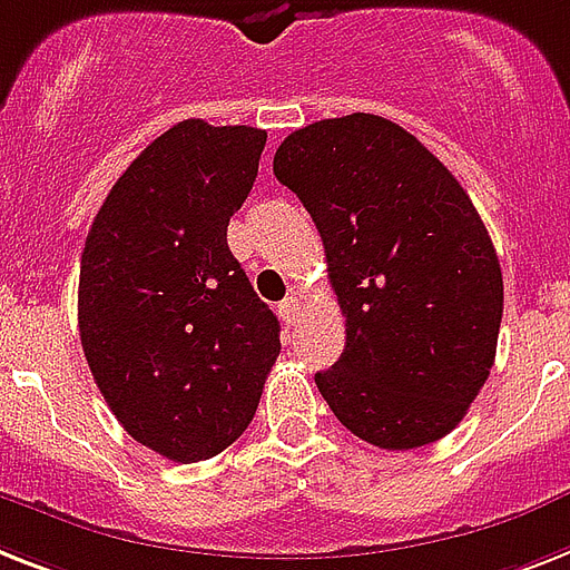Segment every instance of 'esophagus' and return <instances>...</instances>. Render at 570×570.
<instances>
[{"instance_id": "34e87169", "label": "esophagus", "mask_w": 570, "mask_h": 570, "mask_svg": "<svg viewBox=\"0 0 570 570\" xmlns=\"http://www.w3.org/2000/svg\"><path fill=\"white\" fill-rule=\"evenodd\" d=\"M277 313H281V318H284L286 325H295L301 316V301L295 298V295H286V298L277 304Z\"/></svg>"}]
</instances>
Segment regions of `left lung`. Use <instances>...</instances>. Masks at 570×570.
Here are the masks:
<instances>
[{
  "mask_svg": "<svg viewBox=\"0 0 570 570\" xmlns=\"http://www.w3.org/2000/svg\"><path fill=\"white\" fill-rule=\"evenodd\" d=\"M275 178L316 222L345 316V351L316 374L333 415L383 451L448 436L492 372L503 316L501 263L469 193L374 114L293 131Z\"/></svg>",
  "mask_w": 570,
  "mask_h": 570,
  "instance_id": "1",
  "label": "left lung"
}]
</instances>
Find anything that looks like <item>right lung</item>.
Returning <instances> with one entry per match:
<instances>
[{"instance_id": "obj_1", "label": "right lung", "mask_w": 570, "mask_h": 570, "mask_svg": "<svg viewBox=\"0 0 570 570\" xmlns=\"http://www.w3.org/2000/svg\"><path fill=\"white\" fill-rule=\"evenodd\" d=\"M266 131L184 119L140 151L87 234L78 331L92 381L140 445L210 460L243 436L281 325L228 248Z\"/></svg>"}]
</instances>
